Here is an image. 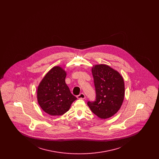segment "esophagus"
I'll use <instances>...</instances> for the list:
<instances>
[{"instance_id": "34e87169", "label": "esophagus", "mask_w": 159, "mask_h": 159, "mask_svg": "<svg viewBox=\"0 0 159 159\" xmlns=\"http://www.w3.org/2000/svg\"><path fill=\"white\" fill-rule=\"evenodd\" d=\"M77 98L78 99H84L86 98V97L83 93H81L77 96Z\"/></svg>"}]
</instances>
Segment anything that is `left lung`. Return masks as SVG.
Returning a JSON list of instances; mask_svg holds the SVG:
<instances>
[{"label": "left lung", "instance_id": "8db88e82", "mask_svg": "<svg viewBox=\"0 0 159 159\" xmlns=\"http://www.w3.org/2000/svg\"><path fill=\"white\" fill-rule=\"evenodd\" d=\"M96 100L88 102L91 111L102 119L111 117L120 108L125 97V83L121 75L106 64L92 68Z\"/></svg>", "mask_w": 159, "mask_h": 159}]
</instances>
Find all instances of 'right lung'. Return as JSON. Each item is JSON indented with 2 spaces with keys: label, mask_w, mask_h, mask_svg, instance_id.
<instances>
[{
  "label": "right lung",
  "mask_w": 159,
  "mask_h": 159,
  "mask_svg": "<svg viewBox=\"0 0 159 159\" xmlns=\"http://www.w3.org/2000/svg\"><path fill=\"white\" fill-rule=\"evenodd\" d=\"M66 75L64 68L60 66L53 67L38 86V103L45 113L51 116L66 113L77 99L66 83Z\"/></svg>",
  "instance_id": "1"
}]
</instances>
